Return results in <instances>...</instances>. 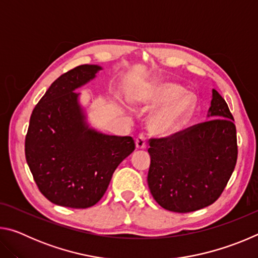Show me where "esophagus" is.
Instances as JSON below:
<instances>
[{
  "instance_id": "esophagus-1",
  "label": "esophagus",
  "mask_w": 258,
  "mask_h": 258,
  "mask_svg": "<svg viewBox=\"0 0 258 258\" xmlns=\"http://www.w3.org/2000/svg\"><path fill=\"white\" fill-rule=\"evenodd\" d=\"M135 145H137L138 149H145L147 147V137L145 133H140L138 135L137 140H135Z\"/></svg>"
}]
</instances>
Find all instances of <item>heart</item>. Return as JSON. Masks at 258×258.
<instances>
[{"mask_svg":"<svg viewBox=\"0 0 258 258\" xmlns=\"http://www.w3.org/2000/svg\"><path fill=\"white\" fill-rule=\"evenodd\" d=\"M134 103L155 107L164 104L149 119V128L159 135L178 132L195 109V97L175 83H158L133 93Z\"/></svg>","mask_w":258,"mask_h":258,"instance_id":"b5f03b06","label":"heart"}]
</instances>
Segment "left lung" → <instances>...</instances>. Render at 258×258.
Returning a JSON list of instances; mask_svg holds the SVG:
<instances>
[{
	"label": "left lung",
	"instance_id": "8db88e82",
	"mask_svg": "<svg viewBox=\"0 0 258 258\" xmlns=\"http://www.w3.org/2000/svg\"><path fill=\"white\" fill-rule=\"evenodd\" d=\"M209 119L167 138L150 139L148 185L161 207L195 212L220 198L237 164L238 146L232 113L216 90Z\"/></svg>",
	"mask_w": 258,
	"mask_h": 258
}]
</instances>
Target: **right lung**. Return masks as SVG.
Wrapping results in <instances>:
<instances>
[{"mask_svg": "<svg viewBox=\"0 0 258 258\" xmlns=\"http://www.w3.org/2000/svg\"><path fill=\"white\" fill-rule=\"evenodd\" d=\"M82 64L52 83L35 106L25 140L26 160L38 190L51 203L87 208L103 197L115 169L135 149L131 137L90 128L74 91L101 71Z\"/></svg>", "mask_w": 258, "mask_h": 258, "instance_id": "1", "label": "right lung"}]
</instances>
